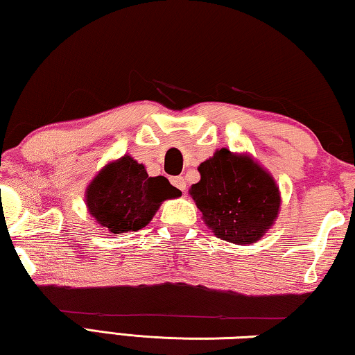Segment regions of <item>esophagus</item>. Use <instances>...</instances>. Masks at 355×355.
<instances>
[{
  "label": "esophagus",
  "mask_w": 355,
  "mask_h": 355,
  "mask_svg": "<svg viewBox=\"0 0 355 355\" xmlns=\"http://www.w3.org/2000/svg\"><path fill=\"white\" fill-rule=\"evenodd\" d=\"M171 183L175 186L177 189L182 191V192L186 191V180L183 177H172L171 178Z\"/></svg>",
  "instance_id": "34e87169"
}]
</instances>
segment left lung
<instances>
[{"label": "left lung", "mask_w": 355, "mask_h": 355, "mask_svg": "<svg viewBox=\"0 0 355 355\" xmlns=\"http://www.w3.org/2000/svg\"><path fill=\"white\" fill-rule=\"evenodd\" d=\"M200 182L189 194L216 236L235 244H250L274 224L280 207L272 177L249 156L220 148L199 166Z\"/></svg>", "instance_id": "8db88e82"}]
</instances>
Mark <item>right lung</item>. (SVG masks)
<instances>
[{"instance_id":"add662e5","label":"right lung","mask_w":355,"mask_h":355,"mask_svg":"<svg viewBox=\"0 0 355 355\" xmlns=\"http://www.w3.org/2000/svg\"><path fill=\"white\" fill-rule=\"evenodd\" d=\"M180 196L166 177H148L146 167L131 156L107 164L89 184V213L111 233L146 227L161 202Z\"/></svg>"}]
</instances>
